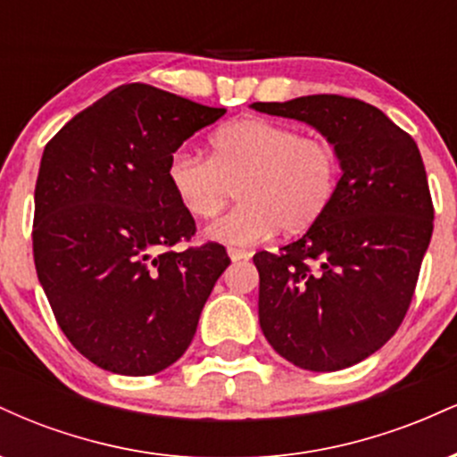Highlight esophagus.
<instances>
[{
  "label": "esophagus",
  "instance_id": "34e87169",
  "mask_svg": "<svg viewBox=\"0 0 457 457\" xmlns=\"http://www.w3.org/2000/svg\"><path fill=\"white\" fill-rule=\"evenodd\" d=\"M228 253H229V260H232V262H240V260H249V258H251L249 251L236 249V246H229Z\"/></svg>",
  "mask_w": 457,
  "mask_h": 457
}]
</instances>
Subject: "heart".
<instances>
[{
  "mask_svg": "<svg viewBox=\"0 0 457 457\" xmlns=\"http://www.w3.org/2000/svg\"><path fill=\"white\" fill-rule=\"evenodd\" d=\"M211 156L176 152L167 180L191 217L211 221L232 202L240 204L211 229L229 245H255L277 229L303 232L324 217L342 176L337 148L318 135L266 118L225 124L211 137Z\"/></svg>",
  "mask_w": 457,
  "mask_h": 457,
  "instance_id": "b5f03b06",
  "label": "heart"
}]
</instances>
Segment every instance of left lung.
I'll list each match as a JSON object with an SVG mask.
<instances>
[{
	"label": "left lung",
	"mask_w": 457,
	"mask_h": 457,
	"mask_svg": "<svg viewBox=\"0 0 457 457\" xmlns=\"http://www.w3.org/2000/svg\"><path fill=\"white\" fill-rule=\"evenodd\" d=\"M251 107L312 124L342 161L324 217L279 253H255L253 264L272 348L303 370H344L389 342L411 307L434 229L421 152L359 98L313 94Z\"/></svg>",
	"instance_id": "obj_1"
}]
</instances>
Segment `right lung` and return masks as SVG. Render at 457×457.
Listing matches in <instances>:
<instances>
[{
	"instance_id": "add662e5",
	"label": "right lung",
	"mask_w": 457,
	"mask_h": 457,
	"mask_svg": "<svg viewBox=\"0 0 457 457\" xmlns=\"http://www.w3.org/2000/svg\"><path fill=\"white\" fill-rule=\"evenodd\" d=\"M225 109L127 83L77 113L49 144L34 193V264L54 316L103 370L152 376L176 363L228 269L195 236L167 180L174 152Z\"/></svg>"
}]
</instances>
